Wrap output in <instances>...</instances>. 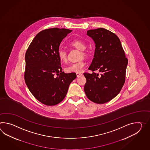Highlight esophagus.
I'll return each mask as SVG.
<instances>
[{"label":"esophagus","instance_id":"34e87169","mask_svg":"<svg viewBox=\"0 0 150 150\" xmlns=\"http://www.w3.org/2000/svg\"><path fill=\"white\" fill-rule=\"evenodd\" d=\"M76 75L77 77H80L81 76H82V74L81 73H77Z\"/></svg>","mask_w":150,"mask_h":150}]
</instances>
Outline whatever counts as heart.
<instances>
[{
    "mask_svg": "<svg viewBox=\"0 0 150 150\" xmlns=\"http://www.w3.org/2000/svg\"><path fill=\"white\" fill-rule=\"evenodd\" d=\"M69 45L79 50H81V57H86L88 55V52L85 50L86 48V43L83 40L80 39H75L70 41ZM57 57L61 62H66L67 60V52L64 50L60 49L57 52ZM86 65L84 61H81L76 63H74L65 68L67 73H81Z\"/></svg>",
    "mask_w": 150,
    "mask_h": 150,
    "instance_id": "obj_1",
    "label": "heart"
}]
</instances>
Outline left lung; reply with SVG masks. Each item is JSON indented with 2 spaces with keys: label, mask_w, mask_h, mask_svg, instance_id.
I'll return each mask as SVG.
<instances>
[{
  "label": "left lung",
  "mask_w": 150,
  "mask_h": 150,
  "mask_svg": "<svg viewBox=\"0 0 150 150\" xmlns=\"http://www.w3.org/2000/svg\"><path fill=\"white\" fill-rule=\"evenodd\" d=\"M95 43L94 58L88 68L93 73L83 74L87 79L84 90L88 98L104 104L120 93L125 81L128 60L120 39L103 28L87 31ZM98 70L100 74L95 73Z\"/></svg>",
  "instance_id": "obj_1"
}]
</instances>
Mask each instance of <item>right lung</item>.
I'll return each mask as SVG.
<instances>
[{
    "instance_id": "add662e5",
    "label": "right lung",
    "mask_w": 150,
    "mask_h": 150,
    "mask_svg": "<svg viewBox=\"0 0 150 150\" xmlns=\"http://www.w3.org/2000/svg\"><path fill=\"white\" fill-rule=\"evenodd\" d=\"M71 31L58 28L42 30L34 38L25 54V83L34 97L46 105L60 103L76 77L75 73L62 71L57 57L60 43Z\"/></svg>"
}]
</instances>
